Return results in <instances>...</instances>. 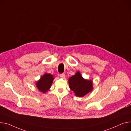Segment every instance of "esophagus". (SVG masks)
I'll list each match as a JSON object with an SVG mask.
<instances>
[{"instance_id":"34e87169","label":"esophagus","mask_w":131,"mask_h":131,"mask_svg":"<svg viewBox=\"0 0 131 131\" xmlns=\"http://www.w3.org/2000/svg\"><path fill=\"white\" fill-rule=\"evenodd\" d=\"M60 77L62 78H64L65 77V74H64V73L61 74H60Z\"/></svg>"}]
</instances>
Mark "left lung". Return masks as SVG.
<instances>
[{"label":"left lung","instance_id":"1","mask_svg":"<svg viewBox=\"0 0 131 131\" xmlns=\"http://www.w3.org/2000/svg\"><path fill=\"white\" fill-rule=\"evenodd\" d=\"M68 84L70 90L78 97L85 96L93 89L92 80L84 79L79 72L69 78Z\"/></svg>","mask_w":131,"mask_h":131}]
</instances>
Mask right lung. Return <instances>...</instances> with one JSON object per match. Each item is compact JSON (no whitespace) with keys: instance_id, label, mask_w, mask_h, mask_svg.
Returning a JSON list of instances; mask_svg holds the SVG:
<instances>
[{"instance_id":"1","label":"right lung","mask_w":131,"mask_h":131,"mask_svg":"<svg viewBox=\"0 0 131 131\" xmlns=\"http://www.w3.org/2000/svg\"><path fill=\"white\" fill-rule=\"evenodd\" d=\"M54 78L53 76L50 74H44L36 83L38 90L43 93L47 92L51 88Z\"/></svg>"}]
</instances>
